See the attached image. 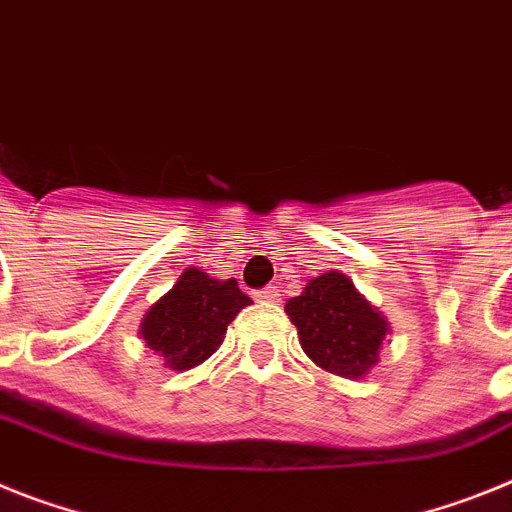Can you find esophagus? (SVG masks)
<instances>
[{"instance_id":"34e87169","label":"esophagus","mask_w":512,"mask_h":512,"mask_svg":"<svg viewBox=\"0 0 512 512\" xmlns=\"http://www.w3.org/2000/svg\"><path fill=\"white\" fill-rule=\"evenodd\" d=\"M253 295H256L259 300H264V303H277V300H279V290L274 285L261 287V290H256Z\"/></svg>"}]
</instances>
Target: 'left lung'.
Segmentation results:
<instances>
[{
  "label": "left lung",
  "mask_w": 512,
  "mask_h": 512,
  "mask_svg": "<svg viewBox=\"0 0 512 512\" xmlns=\"http://www.w3.org/2000/svg\"><path fill=\"white\" fill-rule=\"evenodd\" d=\"M285 310L298 326L305 355L323 370L362 378L378 362L388 323L342 272L310 279Z\"/></svg>",
  "instance_id": "1"
}]
</instances>
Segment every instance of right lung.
I'll return each mask as SVG.
<instances>
[{
    "instance_id": "right-lung-1",
    "label": "right lung",
    "mask_w": 512,
    "mask_h": 512,
    "mask_svg": "<svg viewBox=\"0 0 512 512\" xmlns=\"http://www.w3.org/2000/svg\"><path fill=\"white\" fill-rule=\"evenodd\" d=\"M251 305L235 279L207 277L199 269H186L168 295L157 300L142 321V339L165 365L189 370L214 355L225 331L240 308Z\"/></svg>"
}]
</instances>
